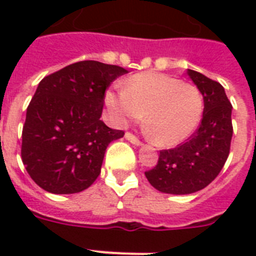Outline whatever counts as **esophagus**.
Wrapping results in <instances>:
<instances>
[{"mask_svg":"<svg viewBox=\"0 0 256 256\" xmlns=\"http://www.w3.org/2000/svg\"><path fill=\"white\" fill-rule=\"evenodd\" d=\"M124 138H126V140H130V142H132V144H136V146H140V144H142V142H140V138H136V136H134V134H132V132H126V134H124Z\"/></svg>","mask_w":256,"mask_h":256,"instance_id":"34e87169","label":"esophagus"}]
</instances>
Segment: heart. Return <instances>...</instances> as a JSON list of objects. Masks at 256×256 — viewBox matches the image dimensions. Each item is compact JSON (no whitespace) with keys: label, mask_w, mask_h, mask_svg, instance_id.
<instances>
[{"label":"heart","mask_w":256,"mask_h":256,"mask_svg":"<svg viewBox=\"0 0 256 256\" xmlns=\"http://www.w3.org/2000/svg\"><path fill=\"white\" fill-rule=\"evenodd\" d=\"M104 100L120 124L140 120L144 112L148 136L160 148H172L187 140L198 126L204 106L198 88L152 72L132 76L124 88L106 92Z\"/></svg>","instance_id":"1"}]
</instances>
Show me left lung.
<instances>
[{"mask_svg":"<svg viewBox=\"0 0 256 256\" xmlns=\"http://www.w3.org/2000/svg\"><path fill=\"white\" fill-rule=\"evenodd\" d=\"M204 100L196 132L176 148L160 150L158 164L144 172L152 187L166 194H191L208 186L226 164L232 138L231 108L223 86L187 70Z\"/></svg>","mask_w":256,"mask_h":256,"instance_id":"8db88e82","label":"left lung"}]
</instances>
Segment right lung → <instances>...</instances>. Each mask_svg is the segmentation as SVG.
<instances>
[{"mask_svg":"<svg viewBox=\"0 0 256 256\" xmlns=\"http://www.w3.org/2000/svg\"><path fill=\"white\" fill-rule=\"evenodd\" d=\"M126 73L120 66L81 61L40 82L26 110L21 158L41 188L74 194L98 178L106 148L124 136L100 120L104 94Z\"/></svg>","mask_w":256,"mask_h":256,"instance_id":"right-lung-1","label":"right lung"}]
</instances>
